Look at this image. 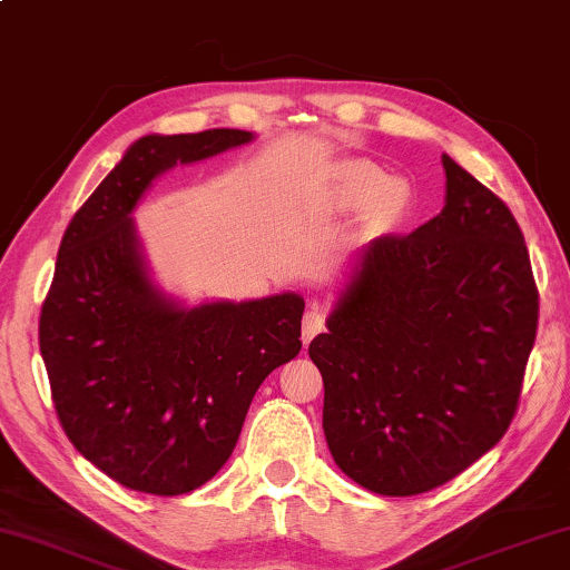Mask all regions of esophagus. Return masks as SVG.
Listing matches in <instances>:
<instances>
[{"label":"esophagus","instance_id":"esophagus-1","mask_svg":"<svg viewBox=\"0 0 570 570\" xmlns=\"http://www.w3.org/2000/svg\"><path fill=\"white\" fill-rule=\"evenodd\" d=\"M321 328H323V309L317 302H309L305 321H302V341H305V346L317 336V333H321Z\"/></svg>","mask_w":570,"mask_h":570}]
</instances>
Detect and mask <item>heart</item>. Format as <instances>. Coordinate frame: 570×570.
<instances>
[{
  "label": "heart",
  "mask_w": 570,
  "mask_h": 570,
  "mask_svg": "<svg viewBox=\"0 0 570 570\" xmlns=\"http://www.w3.org/2000/svg\"><path fill=\"white\" fill-rule=\"evenodd\" d=\"M338 181L348 189H354V193H362V195H385L389 189L393 187V179L385 174L383 169H377V166H370V164H348L344 169L338 171ZM391 200L396 197V193L389 195Z\"/></svg>",
  "instance_id": "heart-1"
}]
</instances>
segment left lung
Returning <instances> with one entry per match:
<instances>
[{
    "instance_id": "obj_1",
    "label": "left lung",
    "mask_w": 570,
    "mask_h": 570,
    "mask_svg": "<svg viewBox=\"0 0 570 570\" xmlns=\"http://www.w3.org/2000/svg\"><path fill=\"white\" fill-rule=\"evenodd\" d=\"M443 169V210L370 242L309 344L331 456L377 495L435 490L488 453L511 428L537 338L519 224L451 156Z\"/></svg>"
}]
</instances>
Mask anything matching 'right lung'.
I'll return each mask as SVG.
<instances>
[{
    "mask_svg": "<svg viewBox=\"0 0 570 570\" xmlns=\"http://www.w3.org/2000/svg\"><path fill=\"white\" fill-rule=\"evenodd\" d=\"M253 132L146 135L82 203L38 321L70 443L125 488L185 495L232 456L255 391L302 348L299 294L181 307L148 276L132 208L158 174Z\"/></svg>",
    "mask_w": 570,
    "mask_h": 570,
    "instance_id": "obj_1",
    "label": "right lung"
}]
</instances>
